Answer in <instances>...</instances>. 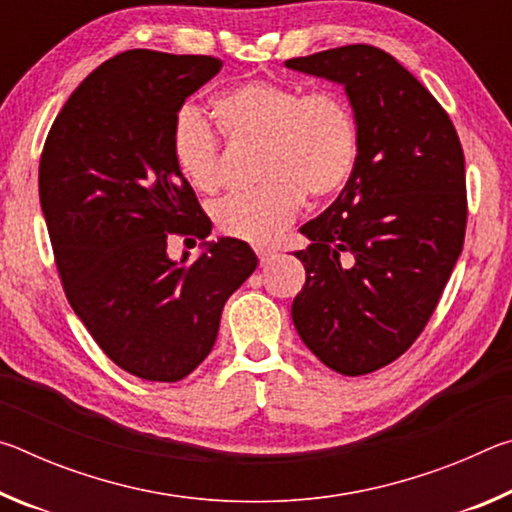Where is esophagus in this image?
<instances>
[{
    "label": "esophagus",
    "mask_w": 512,
    "mask_h": 512,
    "mask_svg": "<svg viewBox=\"0 0 512 512\" xmlns=\"http://www.w3.org/2000/svg\"><path fill=\"white\" fill-rule=\"evenodd\" d=\"M255 253H257V257H259V264H268L273 259V255H275V250H271V248H262V246H257L255 248Z\"/></svg>",
    "instance_id": "obj_1"
}]
</instances>
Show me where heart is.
Returning a JSON list of instances; mask_svg holds the SVG:
<instances>
[{"label":"heart","mask_w":512,"mask_h":512,"mask_svg":"<svg viewBox=\"0 0 512 512\" xmlns=\"http://www.w3.org/2000/svg\"><path fill=\"white\" fill-rule=\"evenodd\" d=\"M212 115L230 142L259 144L257 185L225 196L214 207L223 235L268 244L293 221L305 194L341 192L359 158V124L348 99L332 90L250 81L219 94ZM171 155L189 185L201 194L223 185L219 140L196 110H180L171 126Z\"/></svg>","instance_id":"b5f03b06"}]
</instances>
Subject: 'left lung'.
Listing matches in <instances>:
<instances>
[{
  "label": "left lung",
  "instance_id": "obj_1",
  "mask_svg": "<svg viewBox=\"0 0 512 512\" xmlns=\"http://www.w3.org/2000/svg\"><path fill=\"white\" fill-rule=\"evenodd\" d=\"M345 88L359 158L339 198L302 225L311 244L291 305L300 339L341 375L388 366L411 348L463 250L465 158L433 94L397 60L348 45L287 60Z\"/></svg>",
  "mask_w": 512,
  "mask_h": 512
}]
</instances>
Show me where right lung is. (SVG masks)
I'll list each match as a JSON object with an SVG mask.
<instances>
[{"label": "right lung", "mask_w": 512, "mask_h": 512, "mask_svg": "<svg viewBox=\"0 0 512 512\" xmlns=\"http://www.w3.org/2000/svg\"><path fill=\"white\" fill-rule=\"evenodd\" d=\"M212 56L131 49L72 92L40 158V205L74 314L121 370L180 381L212 352L225 300L255 271L246 241H205L187 264L167 237L212 221L171 155L185 99L221 72Z\"/></svg>", "instance_id": "add662e5"}]
</instances>
